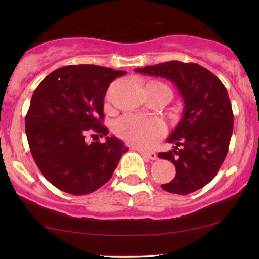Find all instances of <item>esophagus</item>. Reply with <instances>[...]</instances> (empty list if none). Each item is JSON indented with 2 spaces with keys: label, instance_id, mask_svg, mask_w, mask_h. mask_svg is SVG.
Segmentation results:
<instances>
[{
  "label": "esophagus",
  "instance_id": "esophagus-1",
  "mask_svg": "<svg viewBox=\"0 0 259 259\" xmlns=\"http://www.w3.org/2000/svg\"><path fill=\"white\" fill-rule=\"evenodd\" d=\"M138 152L144 157H147V159H150V160H156L157 159V155H156L155 152H146V151H140V150H138Z\"/></svg>",
  "mask_w": 259,
  "mask_h": 259
}]
</instances>
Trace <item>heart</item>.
<instances>
[{
  "mask_svg": "<svg viewBox=\"0 0 259 259\" xmlns=\"http://www.w3.org/2000/svg\"><path fill=\"white\" fill-rule=\"evenodd\" d=\"M146 95L160 97L168 103L172 97V91L164 83L151 81L146 85ZM117 137L129 145L137 148H148L154 145L164 134V125L159 120L142 119L137 116H124L116 122Z\"/></svg>",
  "mask_w": 259,
  "mask_h": 259,
  "instance_id": "b5f03b06",
  "label": "heart"
}]
</instances>
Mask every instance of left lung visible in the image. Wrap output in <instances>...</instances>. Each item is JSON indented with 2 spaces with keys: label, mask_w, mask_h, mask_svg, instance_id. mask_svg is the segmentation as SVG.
<instances>
[{
  "label": "left lung",
  "mask_w": 259,
  "mask_h": 259,
  "mask_svg": "<svg viewBox=\"0 0 259 259\" xmlns=\"http://www.w3.org/2000/svg\"><path fill=\"white\" fill-rule=\"evenodd\" d=\"M172 81L184 99V115L168 138L174 150L159 153L171 161L176 176L164 191L185 195L207 185L224 162L233 133V111L226 88L207 68L172 60L135 69Z\"/></svg>",
  "instance_id": "8db88e82"
}]
</instances>
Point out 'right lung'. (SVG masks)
Instances as JSON below:
<instances>
[{"instance_id": "add662e5", "label": "right lung", "mask_w": 259, "mask_h": 259, "mask_svg": "<svg viewBox=\"0 0 259 259\" xmlns=\"http://www.w3.org/2000/svg\"><path fill=\"white\" fill-rule=\"evenodd\" d=\"M124 71L96 65L56 69L35 89L25 117L35 163L52 185L73 195L93 193L109 181L128 147L107 137L103 125L104 97ZM88 133L107 136L88 144Z\"/></svg>"}]
</instances>
